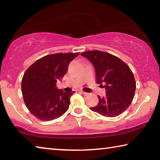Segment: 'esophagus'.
Here are the masks:
<instances>
[{
	"instance_id": "esophagus-1",
	"label": "esophagus",
	"mask_w": 160,
	"mask_h": 160,
	"mask_svg": "<svg viewBox=\"0 0 160 160\" xmlns=\"http://www.w3.org/2000/svg\"><path fill=\"white\" fill-rule=\"evenodd\" d=\"M80 92L82 93V94H83V95H85V96H87V95H88V92H83V91H80Z\"/></svg>"
}]
</instances>
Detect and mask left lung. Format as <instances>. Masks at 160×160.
I'll return each instance as SVG.
<instances>
[{
  "label": "left lung",
  "mask_w": 160,
  "mask_h": 160,
  "mask_svg": "<svg viewBox=\"0 0 160 160\" xmlns=\"http://www.w3.org/2000/svg\"><path fill=\"white\" fill-rule=\"evenodd\" d=\"M81 55L92 62L97 83L106 89L107 96L102 98L98 96V104L90 109L107 117H115L125 112L131 104L136 89L129 66L117 56L104 51H88Z\"/></svg>",
  "instance_id": "8db88e82"
}]
</instances>
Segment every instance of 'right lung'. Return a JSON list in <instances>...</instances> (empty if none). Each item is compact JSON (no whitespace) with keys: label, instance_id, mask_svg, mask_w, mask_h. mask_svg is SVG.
<instances>
[{"label":"right lung","instance_id":"1","mask_svg":"<svg viewBox=\"0 0 160 160\" xmlns=\"http://www.w3.org/2000/svg\"><path fill=\"white\" fill-rule=\"evenodd\" d=\"M80 53H54L38 59L24 73L22 93L27 108L38 119L51 121L63 115L74 93L58 90L56 82L63 78L70 62Z\"/></svg>","mask_w":160,"mask_h":160}]
</instances>
